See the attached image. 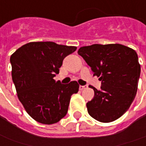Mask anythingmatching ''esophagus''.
I'll list each match as a JSON object with an SVG mask.
<instances>
[{
    "label": "esophagus",
    "instance_id": "34e87169",
    "mask_svg": "<svg viewBox=\"0 0 146 146\" xmlns=\"http://www.w3.org/2000/svg\"><path fill=\"white\" fill-rule=\"evenodd\" d=\"M87 88V86H79V89L81 90H84V89H86Z\"/></svg>",
    "mask_w": 146,
    "mask_h": 146
}]
</instances>
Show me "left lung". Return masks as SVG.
<instances>
[{
	"label": "left lung",
	"mask_w": 146,
	"mask_h": 146,
	"mask_svg": "<svg viewBox=\"0 0 146 146\" xmlns=\"http://www.w3.org/2000/svg\"><path fill=\"white\" fill-rule=\"evenodd\" d=\"M78 53L102 82L100 90L90 86L94 96L86 103L89 115L102 123L119 119L128 111L137 90L141 65L137 52L112 43L82 47Z\"/></svg>",
	"instance_id": "1"
}]
</instances>
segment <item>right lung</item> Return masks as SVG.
I'll return each instance as SVG.
<instances>
[{
  "mask_svg": "<svg viewBox=\"0 0 146 146\" xmlns=\"http://www.w3.org/2000/svg\"><path fill=\"white\" fill-rule=\"evenodd\" d=\"M76 50L77 47L53 42H31L11 55L12 79L18 99L38 123L60 121L67 114L72 94L78 92L77 82L64 85L54 80L64 57Z\"/></svg>",
  "mask_w": 146,
  "mask_h": 146,
  "instance_id": "right-lung-1",
  "label": "right lung"
}]
</instances>
